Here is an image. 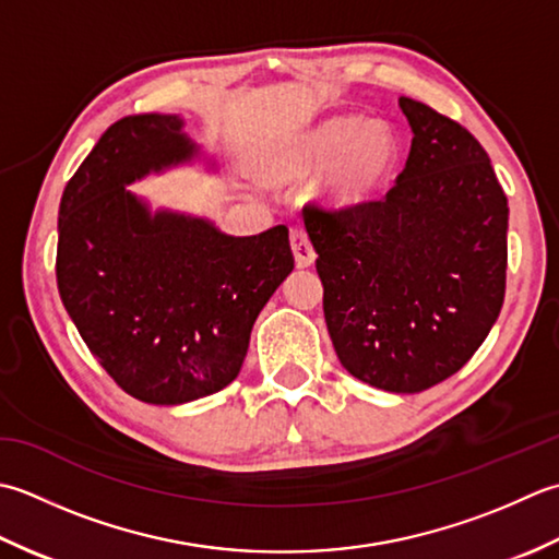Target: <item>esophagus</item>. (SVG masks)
Returning <instances> with one entry per match:
<instances>
[{"label": "esophagus", "mask_w": 559, "mask_h": 559, "mask_svg": "<svg viewBox=\"0 0 559 559\" xmlns=\"http://www.w3.org/2000/svg\"><path fill=\"white\" fill-rule=\"evenodd\" d=\"M289 241H292V253H294V260H296V267H311L313 260H316V250L309 241V236H306V231L304 229H292Z\"/></svg>", "instance_id": "1"}]
</instances>
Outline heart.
<instances>
[{"mask_svg":"<svg viewBox=\"0 0 559 559\" xmlns=\"http://www.w3.org/2000/svg\"><path fill=\"white\" fill-rule=\"evenodd\" d=\"M401 166V136L389 122L328 116L280 136L263 154L272 183H301L318 174L313 200L330 212H357L379 200Z\"/></svg>","mask_w":559,"mask_h":559,"instance_id":"heart-1","label":"heart"}]
</instances>
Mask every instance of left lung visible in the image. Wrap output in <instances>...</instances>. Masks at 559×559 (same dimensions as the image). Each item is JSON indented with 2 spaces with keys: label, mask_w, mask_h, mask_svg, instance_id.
Here are the masks:
<instances>
[{
  "label": "left lung",
  "mask_w": 559,
  "mask_h": 559,
  "mask_svg": "<svg viewBox=\"0 0 559 559\" xmlns=\"http://www.w3.org/2000/svg\"><path fill=\"white\" fill-rule=\"evenodd\" d=\"M413 130L385 200L304 210L337 359L391 393L441 383L485 343L504 304L509 204L489 156L459 122L397 100Z\"/></svg>",
  "instance_id": "8db88e82"
}]
</instances>
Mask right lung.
Segmentation results:
<instances>
[{
    "label": "right lung",
    "mask_w": 559,
    "mask_h": 559,
    "mask_svg": "<svg viewBox=\"0 0 559 559\" xmlns=\"http://www.w3.org/2000/svg\"><path fill=\"white\" fill-rule=\"evenodd\" d=\"M216 158L176 112L128 116L100 134L60 200L57 289L124 393L183 405L229 385L258 313L294 270L287 226L231 236L152 202L136 180Z\"/></svg>",
    "instance_id": "obj_1"
}]
</instances>
